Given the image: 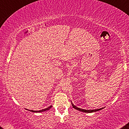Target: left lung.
Returning a JSON list of instances; mask_svg holds the SVG:
<instances>
[{"label": "left lung", "mask_w": 129, "mask_h": 129, "mask_svg": "<svg viewBox=\"0 0 129 129\" xmlns=\"http://www.w3.org/2000/svg\"><path fill=\"white\" fill-rule=\"evenodd\" d=\"M71 104H72V107H74L75 109H76L77 110H78V111H80V112H84V113H92V112H97V111H99V110H100L102 109L103 108H101V109H93V110H86V109H80L79 107L75 106L74 104L72 103V101H71Z\"/></svg>", "instance_id": "obj_1"}]
</instances>
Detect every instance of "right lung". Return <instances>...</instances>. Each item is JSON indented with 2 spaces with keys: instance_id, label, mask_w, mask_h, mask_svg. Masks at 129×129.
Masks as SVG:
<instances>
[{
  "instance_id": "obj_1",
  "label": "right lung",
  "mask_w": 129,
  "mask_h": 129,
  "mask_svg": "<svg viewBox=\"0 0 129 129\" xmlns=\"http://www.w3.org/2000/svg\"><path fill=\"white\" fill-rule=\"evenodd\" d=\"M52 107V106H49L48 107H47V108L46 109H42L41 110H29V111L30 112H45V111H47V110H49Z\"/></svg>"
}]
</instances>
